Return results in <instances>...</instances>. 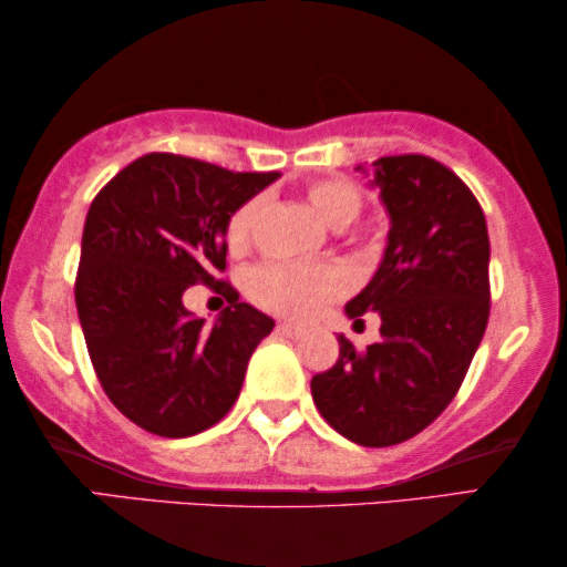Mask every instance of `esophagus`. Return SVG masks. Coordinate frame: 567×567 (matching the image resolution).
Masks as SVG:
<instances>
[{
    "label": "esophagus",
    "instance_id": "1",
    "mask_svg": "<svg viewBox=\"0 0 567 567\" xmlns=\"http://www.w3.org/2000/svg\"><path fill=\"white\" fill-rule=\"evenodd\" d=\"M276 330L291 340H299L301 336H305V328H301V324H293V322H278Z\"/></svg>",
    "mask_w": 567,
    "mask_h": 567
}]
</instances>
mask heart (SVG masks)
<instances>
[{
  "label": "heart",
  "instance_id": "b5f03b06",
  "mask_svg": "<svg viewBox=\"0 0 567 567\" xmlns=\"http://www.w3.org/2000/svg\"><path fill=\"white\" fill-rule=\"evenodd\" d=\"M309 204L330 224L332 229H346L363 212V193L346 177H328L309 185ZM262 196L247 198L227 219V245L235 252H243L252 245L255 229L262 214ZM351 289V276L346 268L332 266H299V262H262L247 276V293L255 305L268 312L307 320L330 299L343 297Z\"/></svg>",
  "mask_w": 567,
  "mask_h": 567
}]
</instances>
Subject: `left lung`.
I'll return each mask as SVG.
<instances>
[{"instance_id":"1","label":"left lung","mask_w":567,"mask_h":567,"mask_svg":"<svg viewBox=\"0 0 567 567\" xmlns=\"http://www.w3.org/2000/svg\"><path fill=\"white\" fill-rule=\"evenodd\" d=\"M390 237L382 266L346 315L379 312L382 338L355 351L338 336L336 367L312 377V400L340 436L394 446L444 413L467 377L491 315L485 214L460 175L425 154L379 157L369 169Z\"/></svg>"}]
</instances>
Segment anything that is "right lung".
I'll return each instance as SVG.
<instances>
[{
    "instance_id": "right-lung-1",
    "label": "right lung",
    "mask_w": 567,
    "mask_h": 567,
    "mask_svg": "<svg viewBox=\"0 0 567 567\" xmlns=\"http://www.w3.org/2000/svg\"><path fill=\"white\" fill-rule=\"evenodd\" d=\"M278 173H231L152 152L92 200L74 299L103 390L138 429L185 439L219 423L274 320L216 278L227 268V219ZM206 282L230 301L214 326L182 307Z\"/></svg>"
}]
</instances>
